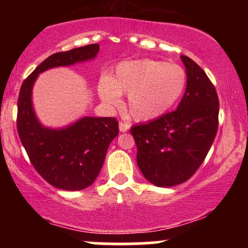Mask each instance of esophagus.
Returning a JSON list of instances; mask_svg holds the SVG:
<instances>
[{
  "instance_id": "34e87169",
  "label": "esophagus",
  "mask_w": 248,
  "mask_h": 248,
  "mask_svg": "<svg viewBox=\"0 0 248 248\" xmlns=\"http://www.w3.org/2000/svg\"><path fill=\"white\" fill-rule=\"evenodd\" d=\"M119 129H120L121 133L127 132V130L129 129V124H126V122H120V124H119Z\"/></svg>"
}]
</instances>
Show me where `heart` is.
Here are the masks:
<instances>
[{"instance_id":"1","label":"heart","mask_w":248,"mask_h":248,"mask_svg":"<svg viewBox=\"0 0 248 248\" xmlns=\"http://www.w3.org/2000/svg\"><path fill=\"white\" fill-rule=\"evenodd\" d=\"M186 72L167 62L141 59L118 65L114 78L99 81L101 100L109 106L120 105V94H128V109L138 121L160 118L177 104L186 87Z\"/></svg>"}]
</instances>
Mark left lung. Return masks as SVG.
I'll return each instance as SVG.
<instances>
[{
    "instance_id": "8db88e82",
    "label": "left lung",
    "mask_w": 248,
    "mask_h": 248,
    "mask_svg": "<svg viewBox=\"0 0 248 248\" xmlns=\"http://www.w3.org/2000/svg\"><path fill=\"white\" fill-rule=\"evenodd\" d=\"M181 59L187 81L177 108L130 128L138 147V166L156 186H175L191 177L205 160L218 129L215 86L191 58L181 56Z\"/></svg>"
}]
</instances>
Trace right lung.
Segmentation results:
<instances>
[{
  "label": "right lung",
  "instance_id": "obj_1",
  "mask_svg": "<svg viewBox=\"0 0 248 248\" xmlns=\"http://www.w3.org/2000/svg\"><path fill=\"white\" fill-rule=\"evenodd\" d=\"M99 44L57 52L41 62L22 84L17 102V132L37 172L57 189L84 190L98 177L113 139L119 134L115 118L84 116L62 128L45 127L32 105V87L39 73L94 59Z\"/></svg>",
  "mask_w": 248,
  "mask_h": 248
}]
</instances>
